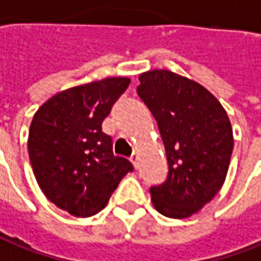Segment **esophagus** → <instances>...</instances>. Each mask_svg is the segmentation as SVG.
<instances>
[{"instance_id":"obj_1","label":"esophagus","mask_w":261,"mask_h":261,"mask_svg":"<svg viewBox=\"0 0 261 261\" xmlns=\"http://www.w3.org/2000/svg\"><path fill=\"white\" fill-rule=\"evenodd\" d=\"M131 163H133V166H134L136 168L138 167V155L137 154H134V155L131 157Z\"/></svg>"}]
</instances>
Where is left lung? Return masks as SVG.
I'll list each match as a JSON object with an SVG mask.
<instances>
[{
    "label": "left lung",
    "instance_id": "obj_1",
    "mask_svg": "<svg viewBox=\"0 0 261 261\" xmlns=\"http://www.w3.org/2000/svg\"><path fill=\"white\" fill-rule=\"evenodd\" d=\"M140 98L159 124L168 177L151 187L155 210L170 219L196 214L223 187L233 153V128L220 101L194 80L168 70L138 75Z\"/></svg>",
    "mask_w": 261,
    "mask_h": 261
}]
</instances>
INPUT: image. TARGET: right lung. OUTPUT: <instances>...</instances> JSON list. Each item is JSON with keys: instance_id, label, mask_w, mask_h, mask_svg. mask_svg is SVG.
<instances>
[{"instance_id": "1", "label": "right lung", "mask_w": 261, "mask_h": 261, "mask_svg": "<svg viewBox=\"0 0 261 261\" xmlns=\"http://www.w3.org/2000/svg\"><path fill=\"white\" fill-rule=\"evenodd\" d=\"M130 79L107 77L53 95L34 114L28 155L34 175L51 203L75 217H90L133 166L113 154L101 124Z\"/></svg>"}]
</instances>
